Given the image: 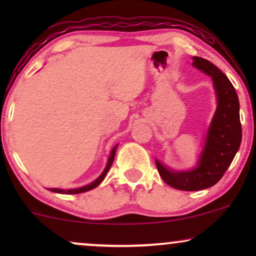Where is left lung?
Masks as SVG:
<instances>
[{
	"mask_svg": "<svg viewBox=\"0 0 256 256\" xmlns=\"http://www.w3.org/2000/svg\"><path fill=\"white\" fill-rule=\"evenodd\" d=\"M194 66L211 76L218 102L198 166L192 170L174 171L156 160L162 180L171 188L182 191L204 190L218 183L232 163L242 138L239 99L232 82L204 58L194 57Z\"/></svg>",
	"mask_w": 256,
	"mask_h": 256,
	"instance_id": "left-lung-1",
	"label": "left lung"
}]
</instances>
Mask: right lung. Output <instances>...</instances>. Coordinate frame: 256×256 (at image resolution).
I'll return each instance as SVG.
<instances>
[{"instance_id": "add662e5", "label": "right lung", "mask_w": 256, "mask_h": 256, "mask_svg": "<svg viewBox=\"0 0 256 256\" xmlns=\"http://www.w3.org/2000/svg\"><path fill=\"white\" fill-rule=\"evenodd\" d=\"M116 148L118 146H115L113 150H112L110 155V158H108V163L106 168H104V172L100 174L99 178H96V180L93 182V183H90L88 185H86V186H82V188H71V190H62V188H50L52 192H57V194H82V192H86V191H90V190H93L94 188H96L98 185H99L101 182L104 180V176H106L108 170L110 169L112 164H113V160H114V157H115V152H116Z\"/></svg>"}]
</instances>
